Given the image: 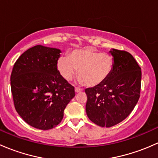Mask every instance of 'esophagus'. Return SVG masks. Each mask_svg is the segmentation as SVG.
I'll return each instance as SVG.
<instances>
[{
	"mask_svg": "<svg viewBox=\"0 0 158 158\" xmlns=\"http://www.w3.org/2000/svg\"><path fill=\"white\" fill-rule=\"evenodd\" d=\"M75 92H82V89H79V88H76L75 89Z\"/></svg>",
	"mask_w": 158,
	"mask_h": 158,
	"instance_id": "obj_1",
	"label": "esophagus"
}]
</instances>
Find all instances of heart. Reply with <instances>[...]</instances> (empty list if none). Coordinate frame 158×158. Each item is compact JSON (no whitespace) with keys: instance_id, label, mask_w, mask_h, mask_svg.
Instances as JSON below:
<instances>
[{"instance_id":"heart-1","label":"heart","mask_w":158,"mask_h":158,"mask_svg":"<svg viewBox=\"0 0 158 158\" xmlns=\"http://www.w3.org/2000/svg\"><path fill=\"white\" fill-rule=\"evenodd\" d=\"M114 60L111 55L100 52L93 47L74 50L57 60V69L67 81L73 79L79 69L78 82L88 86H98L104 83L114 69Z\"/></svg>"}]
</instances>
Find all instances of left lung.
I'll return each mask as SVG.
<instances>
[{"label":"left lung","mask_w":158,"mask_h":158,"mask_svg":"<svg viewBox=\"0 0 158 158\" xmlns=\"http://www.w3.org/2000/svg\"><path fill=\"white\" fill-rule=\"evenodd\" d=\"M114 60L109 79L85 89L87 116L101 127L114 126L126 118L136 106L141 92V71L132 55L124 50L109 51Z\"/></svg>","instance_id":"1"}]
</instances>
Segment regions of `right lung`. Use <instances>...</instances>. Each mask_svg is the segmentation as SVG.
<instances>
[{"mask_svg": "<svg viewBox=\"0 0 158 158\" xmlns=\"http://www.w3.org/2000/svg\"><path fill=\"white\" fill-rule=\"evenodd\" d=\"M61 50L36 45L14 63L10 86L16 111L30 126L55 128L63 120L75 89L57 69Z\"/></svg>", "mask_w": 158, "mask_h": 158, "instance_id": "1", "label": "right lung"}]
</instances>
